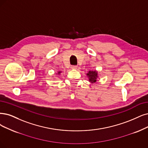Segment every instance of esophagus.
<instances>
[{
	"label": "esophagus",
	"mask_w": 148,
	"mask_h": 148,
	"mask_svg": "<svg viewBox=\"0 0 148 148\" xmlns=\"http://www.w3.org/2000/svg\"><path fill=\"white\" fill-rule=\"evenodd\" d=\"M71 68H73V69H77L78 68V66H73L71 67Z\"/></svg>",
	"instance_id": "obj_1"
}]
</instances>
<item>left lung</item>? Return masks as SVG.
I'll return each mask as SVG.
<instances>
[{
  "label": "left lung",
  "instance_id": "left-lung-1",
  "mask_svg": "<svg viewBox=\"0 0 148 148\" xmlns=\"http://www.w3.org/2000/svg\"><path fill=\"white\" fill-rule=\"evenodd\" d=\"M90 81L91 83H94L96 82V78L97 77V74L96 71H89L88 74H86Z\"/></svg>",
  "mask_w": 148,
  "mask_h": 148
}]
</instances>
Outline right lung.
<instances>
[{
	"label": "right lung",
	"instance_id": "right-lung-1",
	"mask_svg": "<svg viewBox=\"0 0 148 148\" xmlns=\"http://www.w3.org/2000/svg\"><path fill=\"white\" fill-rule=\"evenodd\" d=\"M60 73H61V71H59V72H58V74H60Z\"/></svg>",
	"mask_w": 148,
	"mask_h": 148
}]
</instances>
